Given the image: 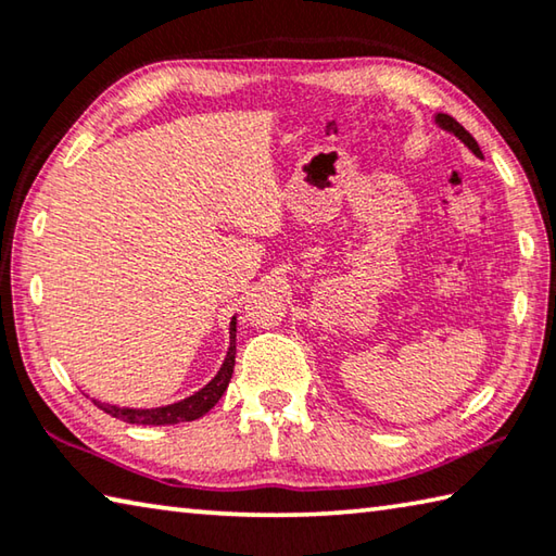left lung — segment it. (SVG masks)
<instances>
[{
  "label": "left lung",
  "mask_w": 556,
  "mask_h": 556,
  "mask_svg": "<svg viewBox=\"0 0 556 556\" xmlns=\"http://www.w3.org/2000/svg\"><path fill=\"white\" fill-rule=\"evenodd\" d=\"M437 122H441V127L444 129H448V131H454V135L460 139V142H464L470 152H473L476 156H483L481 154V149H478V142L473 137H470V131L466 129V127H460L458 122L454 119V117H448V115H437Z\"/></svg>",
  "instance_id": "1"
}]
</instances>
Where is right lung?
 I'll use <instances>...</instances> for the list:
<instances>
[{"label":"right lung","mask_w":556,"mask_h":556,"mask_svg":"<svg viewBox=\"0 0 556 556\" xmlns=\"http://www.w3.org/2000/svg\"><path fill=\"white\" fill-rule=\"evenodd\" d=\"M232 368H235V318L230 321V348H228V355H225L223 368L203 390L191 394L188 400H181L159 409H127V407H112V404H102V402H96V404L102 412H108L110 417L127 421V425L162 427V425H178V421H193L203 417L205 412H211L215 407V402L223 397V392L228 390L230 384Z\"/></svg>","instance_id":"add662e5"}]
</instances>
